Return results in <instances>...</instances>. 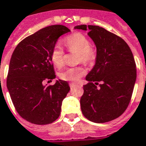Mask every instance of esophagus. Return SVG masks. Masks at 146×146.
Instances as JSON below:
<instances>
[{
	"mask_svg": "<svg viewBox=\"0 0 146 146\" xmlns=\"http://www.w3.org/2000/svg\"><path fill=\"white\" fill-rule=\"evenodd\" d=\"M69 85H70V87H73V86H74L77 85V83H70V84H69Z\"/></svg>",
	"mask_w": 146,
	"mask_h": 146,
	"instance_id": "1",
	"label": "esophagus"
}]
</instances>
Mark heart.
<instances>
[{"mask_svg": "<svg viewBox=\"0 0 146 146\" xmlns=\"http://www.w3.org/2000/svg\"><path fill=\"white\" fill-rule=\"evenodd\" d=\"M64 44L70 51L78 53L77 62L85 64H92L97 58V50L90 45V40L81 33H74L64 39ZM50 59L56 67H61L64 63V51L60 45L55 44L51 50ZM86 70L82 66L76 67H69L59 74L61 80L66 81L78 80L85 75Z\"/></svg>", "mask_w": 146, "mask_h": 146, "instance_id": "1", "label": "heart"}]
</instances>
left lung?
Listing matches in <instances>:
<instances>
[{
    "instance_id": "1",
    "label": "left lung",
    "mask_w": 146,
    "mask_h": 146,
    "mask_svg": "<svg viewBox=\"0 0 146 146\" xmlns=\"http://www.w3.org/2000/svg\"><path fill=\"white\" fill-rule=\"evenodd\" d=\"M94 41L97 58L86 80L80 98L83 115L91 122L115 119L127 109L136 80L135 62L131 49L120 36L95 25H80ZM99 85V88L97 86Z\"/></svg>"
}]
</instances>
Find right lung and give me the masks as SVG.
I'll list each match as a JSON object with an SVG mask.
<instances>
[{
    "label": "right lung",
    "mask_w": 146,
    "mask_h": 146,
    "mask_svg": "<svg viewBox=\"0 0 146 146\" xmlns=\"http://www.w3.org/2000/svg\"><path fill=\"white\" fill-rule=\"evenodd\" d=\"M70 30L52 25L27 36L18 43L11 56L7 87L12 103L21 117L36 125H47L58 119L62 101L70 88L66 81L56 78L50 52L58 38Z\"/></svg>",
    "instance_id": "1"
}]
</instances>
